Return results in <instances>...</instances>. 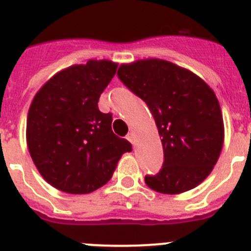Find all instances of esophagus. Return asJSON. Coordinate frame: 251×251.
I'll return each instance as SVG.
<instances>
[{
	"label": "esophagus",
	"instance_id": "esophagus-1",
	"mask_svg": "<svg viewBox=\"0 0 251 251\" xmlns=\"http://www.w3.org/2000/svg\"><path fill=\"white\" fill-rule=\"evenodd\" d=\"M126 139H127V140L130 141V143H131L132 145H135V135H134V132H128L127 136H126Z\"/></svg>",
	"mask_w": 251,
	"mask_h": 251
}]
</instances>
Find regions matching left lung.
<instances>
[{
    "label": "left lung",
    "mask_w": 251,
    "mask_h": 251,
    "mask_svg": "<svg viewBox=\"0 0 251 251\" xmlns=\"http://www.w3.org/2000/svg\"><path fill=\"white\" fill-rule=\"evenodd\" d=\"M117 75L148 104L162 138L164 163L145 177L147 186L164 195L197 187L217 163L225 136L212 88L188 69L155 58L121 64Z\"/></svg>",
    "instance_id": "1"
}]
</instances>
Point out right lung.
I'll return each instance as SVG.
<instances>
[{
    "label": "right lung",
    "instance_id": "obj_1",
    "mask_svg": "<svg viewBox=\"0 0 251 251\" xmlns=\"http://www.w3.org/2000/svg\"><path fill=\"white\" fill-rule=\"evenodd\" d=\"M117 69L111 60H88L54 74L35 95L26 121V143L49 184L71 195L104 186L131 144L113 134L112 115L99 100Z\"/></svg>",
    "mask_w": 251,
    "mask_h": 251
}]
</instances>
